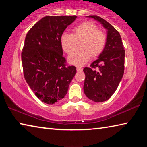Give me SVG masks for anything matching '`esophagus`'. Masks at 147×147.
<instances>
[{
    "label": "esophagus",
    "mask_w": 147,
    "mask_h": 147,
    "mask_svg": "<svg viewBox=\"0 0 147 147\" xmlns=\"http://www.w3.org/2000/svg\"><path fill=\"white\" fill-rule=\"evenodd\" d=\"M76 71H78V72H81V71H83V69L81 68V67H77L76 68Z\"/></svg>",
    "instance_id": "1"
}]
</instances>
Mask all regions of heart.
<instances>
[{"label":"heart","instance_id":"obj_1","mask_svg":"<svg viewBox=\"0 0 147 147\" xmlns=\"http://www.w3.org/2000/svg\"><path fill=\"white\" fill-rule=\"evenodd\" d=\"M80 40V48L68 57L70 63L82 66L93 56H98L105 47L106 36L99 31L97 26L91 22H84L74 27L73 34L64 32L60 38L62 49L66 53H71L76 47L77 41Z\"/></svg>","mask_w":147,"mask_h":147}]
</instances>
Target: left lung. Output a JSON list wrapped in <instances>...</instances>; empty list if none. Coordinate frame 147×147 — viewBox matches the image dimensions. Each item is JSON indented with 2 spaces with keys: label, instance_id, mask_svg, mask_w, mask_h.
I'll list each match as a JSON object with an SVG mask.
<instances>
[{
  "label": "left lung",
  "instance_id": "8db88e82",
  "mask_svg": "<svg viewBox=\"0 0 147 147\" xmlns=\"http://www.w3.org/2000/svg\"><path fill=\"white\" fill-rule=\"evenodd\" d=\"M106 30V43L98 59L91 67H85L84 91L87 97L95 102L106 101L113 95L123 78L125 51L120 34L106 20L97 16H89ZM97 67V70L93 68Z\"/></svg>",
  "mask_w": 147,
  "mask_h": 147
}]
</instances>
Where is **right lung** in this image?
I'll return each mask as SVG.
<instances>
[{
	"instance_id": "1",
	"label": "right lung",
	"mask_w": 147,
	"mask_h": 147,
	"mask_svg": "<svg viewBox=\"0 0 147 147\" xmlns=\"http://www.w3.org/2000/svg\"><path fill=\"white\" fill-rule=\"evenodd\" d=\"M76 16H46L27 33L21 53L24 76L32 91L43 102L53 104L67 93L76 73L66 66L60 38Z\"/></svg>"
}]
</instances>
